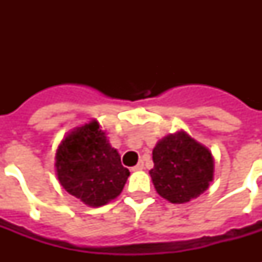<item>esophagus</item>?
Instances as JSON below:
<instances>
[{
    "instance_id": "esophagus-1",
    "label": "esophagus",
    "mask_w": 262,
    "mask_h": 262,
    "mask_svg": "<svg viewBox=\"0 0 262 262\" xmlns=\"http://www.w3.org/2000/svg\"><path fill=\"white\" fill-rule=\"evenodd\" d=\"M144 168V162L143 160H139V163L136 164L135 167H132V170H133V171H139V170H143Z\"/></svg>"
}]
</instances>
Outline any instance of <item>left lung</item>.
<instances>
[{
  "mask_svg": "<svg viewBox=\"0 0 262 262\" xmlns=\"http://www.w3.org/2000/svg\"><path fill=\"white\" fill-rule=\"evenodd\" d=\"M149 175L160 197L172 204L197 199L213 181L215 159L205 145L185 130L164 136L152 151Z\"/></svg>",
  "mask_w": 262,
  "mask_h": 262,
  "instance_id": "obj_1",
  "label": "left lung"
}]
</instances>
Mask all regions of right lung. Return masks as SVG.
<instances>
[{"label": "right lung", "instance_id": "add662e5", "mask_svg": "<svg viewBox=\"0 0 262 262\" xmlns=\"http://www.w3.org/2000/svg\"><path fill=\"white\" fill-rule=\"evenodd\" d=\"M55 174L69 194L88 207H102L121 194L130 172L100 123L92 119L73 127L59 143Z\"/></svg>", "mask_w": 262, "mask_h": 262}]
</instances>
